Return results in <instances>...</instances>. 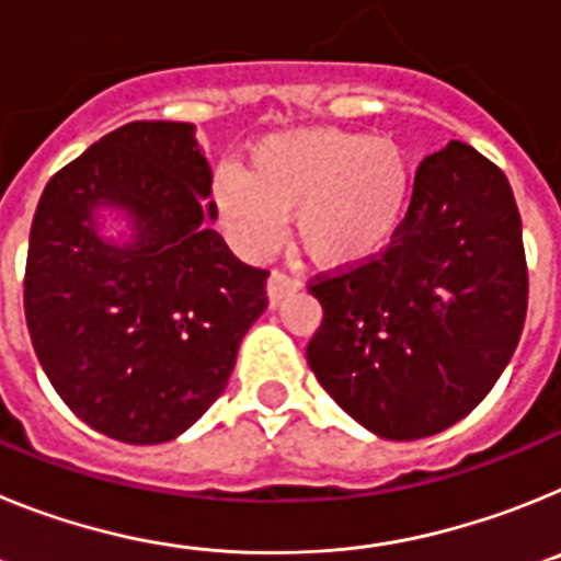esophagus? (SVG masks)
Masks as SVG:
<instances>
[{"label": "esophagus", "instance_id": "34e87169", "mask_svg": "<svg viewBox=\"0 0 561 561\" xmlns=\"http://www.w3.org/2000/svg\"><path fill=\"white\" fill-rule=\"evenodd\" d=\"M300 289V277L289 275V272L275 270L270 275V284H266V295H270V304L277 306L284 297H289L291 291Z\"/></svg>", "mask_w": 561, "mask_h": 561}]
</instances>
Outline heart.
Here are the masks:
<instances>
[{"mask_svg":"<svg viewBox=\"0 0 561 561\" xmlns=\"http://www.w3.org/2000/svg\"><path fill=\"white\" fill-rule=\"evenodd\" d=\"M410 193V157L393 137L331 126L266 134L247 153V173L219 168L213 180L221 225L244 255H270L297 213V241L331 270L379 255Z\"/></svg>","mask_w":561,"mask_h":561,"instance_id":"b5f03b06","label":"heart"}]
</instances>
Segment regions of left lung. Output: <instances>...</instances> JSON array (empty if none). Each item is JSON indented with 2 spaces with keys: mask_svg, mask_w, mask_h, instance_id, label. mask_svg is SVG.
I'll return each instance as SVG.
<instances>
[{
  "mask_svg": "<svg viewBox=\"0 0 561 561\" xmlns=\"http://www.w3.org/2000/svg\"><path fill=\"white\" fill-rule=\"evenodd\" d=\"M306 359L351 419L415 440L472 413L528 311L523 221L505 173L453 140L419 165L404 221L376 257L320 272Z\"/></svg>",
  "mask_w": 561,
  "mask_h": 561,
  "instance_id": "8db88e82",
  "label": "left lung"
}]
</instances>
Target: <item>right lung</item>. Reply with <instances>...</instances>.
Listing matches in <instances>:
<instances>
[{"mask_svg": "<svg viewBox=\"0 0 561 561\" xmlns=\"http://www.w3.org/2000/svg\"><path fill=\"white\" fill-rule=\"evenodd\" d=\"M213 173L191 123L114 128L47 182L30 227L24 320L72 413L123 444L185 433L227 388L264 314L270 272L213 230ZM117 204L135 241L106 245L91 210Z\"/></svg>", "mask_w": 561, "mask_h": 561, "instance_id": "1", "label": "right lung"}]
</instances>
